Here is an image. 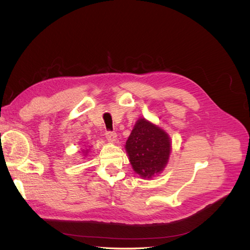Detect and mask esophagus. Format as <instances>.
<instances>
[{
	"label": "esophagus",
	"mask_w": 250,
	"mask_h": 250,
	"mask_svg": "<svg viewBox=\"0 0 250 250\" xmlns=\"http://www.w3.org/2000/svg\"><path fill=\"white\" fill-rule=\"evenodd\" d=\"M105 137H106L107 141L110 143H116V141H117V133L116 132L106 131V133H105Z\"/></svg>",
	"instance_id": "34e87169"
}]
</instances>
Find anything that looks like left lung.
Segmentation results:
<instances>
[{
	"label": "left lung",
	"instance_id": "obj_1",
	"mask_svg": "<svg viewBox=\"0 0 250 250\" xmlns=\"http://www.w3.org/2000/svg\"><path fill=\"white\" fill-rule=\"evenodd\" d=\"M133 171L143 179L161 174L167 166L172 143L169 134L145 118L135 122L125 145Z\"/></svg>",
	"mask_w": 250,
	"mask_h": 250
}]
</instances>
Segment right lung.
Wrapping results in <instances>:
<instances>
[{"mask_svg":"<svg viewBox=\"0 0 250 250\" xmlns=\"http://www.w3.org/2000/svg\"><path fill=\"white\" fill-rule=\"evenodd\" d=\"M88 151H89V149H82V153H83V155L84 156H86L87 155V153H88Z\"/></svg>","mask_w":250,"mask_h":250,"instance_id":"1","label":"right lung"}]
</instances>
